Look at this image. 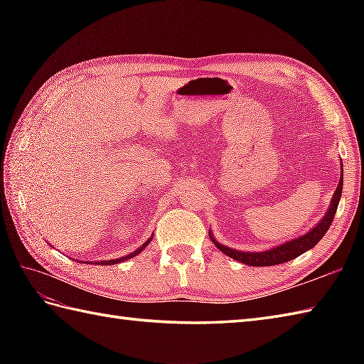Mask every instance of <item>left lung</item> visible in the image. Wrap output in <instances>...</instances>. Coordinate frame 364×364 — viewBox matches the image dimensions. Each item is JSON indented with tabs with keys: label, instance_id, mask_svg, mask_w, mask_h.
Here are the masks:
<instances>
[{
	"label": "left lung",
	"instance_id": "1",
	"mask_svg": "<svg viewBox=\"0 0 364 364\" xmlns=\"http://www.w3.org/2000/svg\"><path fill=\"white\" fill-rule=\"evenodd\" d=\"M341 194H343V175H341V178H339V184H338V188L335 191L333 200H331L326 218H323L311 231H308L306 235L300 236L297 239H292V241L284 242L283 245H278V247H275V249H270L267 252H261V253H257V252H252V253L250 252H237V250H233V249H228V247L219 244L218 241H214L213 236H211V241L215 244V247H218L220 252L228 255L230 258L244 262V264H247V266H255V267L261 266L262 267V266L283 264V262L297 258L299 255L313 249V247L318 244L323 236H326V233L331 225V222H333V219H335V214H336V210H338V203H339V198H341Z\"/></svg>",
	"mask_w": 364,
	"mask_h": 364
}]
</instances>
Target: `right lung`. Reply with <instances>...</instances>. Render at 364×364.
Instances as JSON below:
<instances>
[{
    "mask_svg": "<svg viewBox=\"0 0 364 364\" xmlns=\"http://www.w3.org/2000/svg\"><path fill=\"white\" fill-rule=\"evenodd\" d=\"M151 239L153 237H150L149 241L146 242H144L142 245H141V249H137L136 252H133V253H129V255H127V257H122V258H117V259H109V261H100V264H103V266H109V264H117V262H122V261H125V259H129V258H133V257H136V255H139L141 253L146 245H149L150 242H151ZM95 264H98V262H95Z\"/></svg>",
    "mask_w": 364,
    "mask_h": 364,
    "instance_id": "obj_1",
    "label": "right lung"
}]
</instances>
